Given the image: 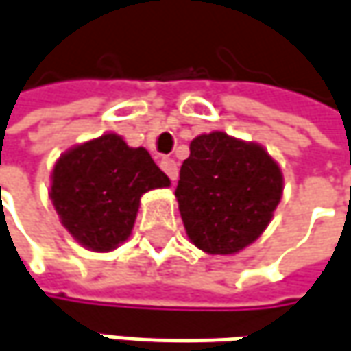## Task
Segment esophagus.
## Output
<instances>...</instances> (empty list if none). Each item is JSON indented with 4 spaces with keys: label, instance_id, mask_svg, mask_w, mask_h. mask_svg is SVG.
Listing matches in <instances>:
<instances>
[{
    "label": "esophagus",
    "instance_id": "34e87169",
    "mask_svg": "<svg viewBox=\"0 0 351 351\" xmlns=\"http://www.w3.org/2000/svg\"><path fill=\"white\" fill-rule=\"evenodd\" d=\"M160 167L166 171V176L171 180V182H176V180H178V164H176V160H171V158H162Z\"/></svg>",
    "mask_w": 351,
    "mask_h": 351
}]
</instances>
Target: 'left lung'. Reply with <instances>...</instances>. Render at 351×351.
<instances>
[{
  "label": "left lung",
  "mask_w": 351,
  "mask_h": 351,
  "mask_svg": "<svg viewBox=\"0 0 351 351\" xmlns=\"http://www.w3.org/2000/svg\"><path fill=\"white\" fill-rule=\"evenodd\" d=\"M282 195V173L253 142L225 132L189 144L176 197L191 243L209 254H233L267 229Z\"/></svg>",
  "instance_id": "8db88e82"
}]
</instances>
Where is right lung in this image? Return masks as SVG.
<instances>
[{"instance_id":"obj_1","label":"right lung","mask_w":351,"mask_h":351,"mask_svg":"<svg viewBox=\"0 0 351 351\" xmlns=\"http://www.w3.org/2000/svg\"><path fill=\"white\" fill-rule=\"evenodd\" d=\"M51 199L64 229L90 251H112L132 233L140 197L169 178L148 149L104 134L62 154L53 167Z\"/></svg>"}]
</instances>
